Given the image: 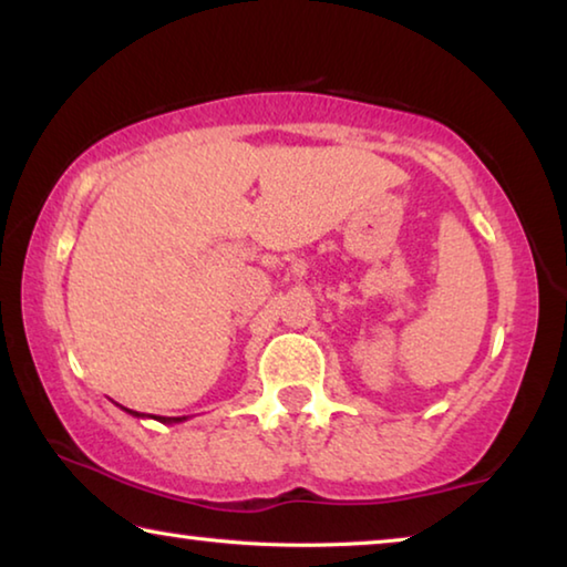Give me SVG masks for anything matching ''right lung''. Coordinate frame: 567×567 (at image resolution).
I'll list each match as a JSON object with an SVG mask.
<instances>
[{"label": "right lung", "mask_w": 567, "mask_h": 567, "mask_svg": "<svg viewBox=\"0 0 567 567\" xmlns=\"http://www.w3.org/2000/svg\"><path fill=\"white\" fill-rule=\"evenodd\" d=\"M122 410H127V408H122ZM127 412H130L132 417H155V415H145V412H137V410H127ZM155 420H157V422H165V425H172V422H185L187 417H185V415H182V417H159V415H157Z\"/></svg>", "instance_id": "1"}]
</instances>
